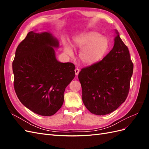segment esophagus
Returning <instances> with one entry per match:
<instances>
[{"instance_id":"obj_1","label":"esophagus","mask_w":149,"mask_h":149,"mask_svg":"<svg viewBox=\"0 0 149 149\" xmlns=\"http://www.w3.org/2000/svg\"><path fill=\"white\" fill-rule=\"evenodd\" d=\"M74 71H75V74H76V76L78 75L79 72V70L78 68H76L75 70H74Z\"/></svg>"}]
</instances>
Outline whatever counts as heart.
<instances>
[{
    "mask_svg": "<svg viewBox=\"0 0 149 149\" xmlns=\"http://www.w3.org/2000/svg\"><path fill=\"white\" fill-rule=\"evenodd\" d=\"M73 46L81 49L79 58L83 63L92 65L100 61L105 55L109 47V42L98 33L91 31L75 37L73 40ZM66 51L69 55L73 53L68 46L66 47Z\"/></svg>",
    "mask_w": 149,
    "mask_h": 149,
    "instance_id": "heart-1",
    "label": "heart"
}]
</instances>
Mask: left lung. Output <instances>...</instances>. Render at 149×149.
I'll return each mask as SVG.
<instances>
[{
  "label": "left lung",
  "mask_w": 149,
  "mask_h": 149,
  "mask_svg": "<svg viewBox=\"0 0 149 149\" xmlns=\"http://www.w3.org/2000/svg\"><path fill=\"white\" fill-rule=\"evenodd\" d=\"M114 45L103 59L82 68L78 74L83 102L91 113H111L127 98L134 65L127 47L118 32Z\"/></svg>",
  "instance_id": "obj_1"
}]
</instances>
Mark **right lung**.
Here are the masks:
<instances>
[{
  "instance_id": "right-lung-1",
  "label": "right lung",
  "mask_w": 149,
  "mask_h": 149,
  "mask_svg": "<svg viewBox=\"0 0 149 149\" xmlns=\"http://www.w3.org/2000/svg\"><path fill=\"white\" fill-rule=\"evenodd\" d=\"M58 45L48 32L30 31L18 45L12 63L18 98L29 109L43 116L60 109L65 88L75 76L74 64L56 59L53 47Z\"/></svg>"
}]
</instances>
